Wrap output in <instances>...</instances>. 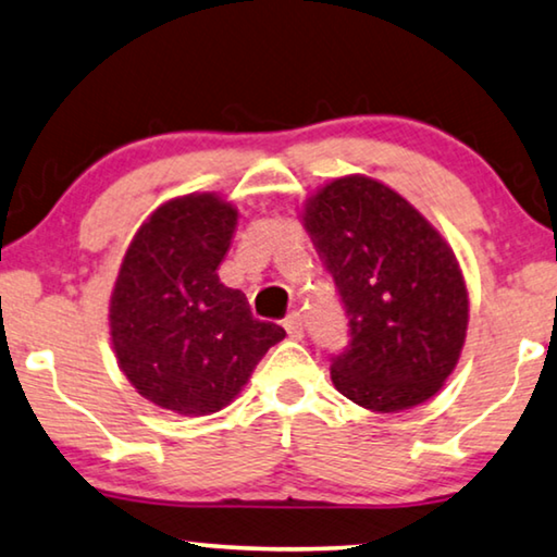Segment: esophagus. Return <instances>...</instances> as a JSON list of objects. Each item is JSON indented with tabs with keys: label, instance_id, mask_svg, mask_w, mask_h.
<instances>
[{
	"label": "esophagus",
	"instance_id": "obj_1",
	"mask_svg": "<svg viewBox=\"0 0 557 557\" xmlns=\"http://www.w3.org/2000/svg\"><path fill=\"white\" fill-rule=\"evenodd\" d=\"M282 327L287 330V337H289V339H302V335H305L300 312H293V314H287L285 322H282Z\"/></svg>",
	"mask_w": 557,
	"mask_h": 557
}]
</instances>
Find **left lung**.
<instances>
[{
  "label": "left lung",
  "mask_w": 557,
  "mask_h": 557,
  "mask_svg": "<svg viewBox=\"0 0 557 557\" xmlns=\"http://www.w3.org/2000/svg\"><path fill=\"white\" fill-rule=\"evenodd\" d=\"M300 218L350 320L332 385L372 412L428 403L468 332V285L453 247L400 193L364 174L314 189Z\"/></svg>",
  "instance_id": "left-lung-1"
}]
</instances>
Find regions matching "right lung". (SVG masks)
Segmentation results:
<instances>
[{
    "label": "right lung",
    "instance_id": "1",
    "mask_svg": "<svg viewBox=\"0 0 557 557\" xmlns=\"http://www.w3.org/2000/svg\"><path fill=\"white\" fill-rule=\"evenodd\" d=\"M239 212L218 193L162 202L124 252L110 297L120 370L157 408L199 418L235 400L285 337L255 320L243 289L220 282Z\"/></svg>",
    "mask_w": 557,
    "mask_h": 557
}]
</instances>
